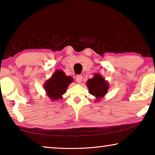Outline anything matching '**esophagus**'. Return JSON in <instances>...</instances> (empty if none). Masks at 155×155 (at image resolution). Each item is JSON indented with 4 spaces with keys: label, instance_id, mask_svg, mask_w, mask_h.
<instances>
[{
    "label": "esophagus",
    "instance_id": "esophagus-1",
    "mask_svg": "<svg viewBox=\"0 0 155 155\" xmlns=\"http://www.w3.org/2000/svg\"><path fill=\"white\" fill-rule=\"evenodd\" d=\"M82 78H83L82 75L78 74L77 76V77H76V81H77L78 83H80L81 81H82Z\"/></svg>",
    "mask_w": 155,
    "mask_h": 155
}]
</instances>
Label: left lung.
<instances>
[{
    "mask_svg": "<svg viewBox=\"0 0 155 155\" xmlns=\"http://www.w3.org/2000/svg\"><path fill=\"white\" fill-rule=\"evenodd\" d=\"M87 86L90 93L98 100L105 96L109 87V83L99 74H95L92 78L89 79Z\"/></svg>",
    "mask_w": 155,
    "mask_h": 155,
    "instance_id": "8db88e82",
    "label": "left lung"
}]
</instances>
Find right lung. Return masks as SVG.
<instances>
[{
    "mask_svg": "<svg viewBox=\"0 0 155 155\" xmlns=\"http://www.w3.org/2000/svg\"><path fill=\"white\" fill-rule=\"evenodd\" d=\"M72 81L73 78L65 75L62 70H57L44 83V90L51 100L58 101L62 98L63 94Z\"/></svg>",
    "mask_w": 155,
    "mask_h": 155,
    "instance_id": "right-lung-1",
    "label": "right lung"
}]
</instances>
